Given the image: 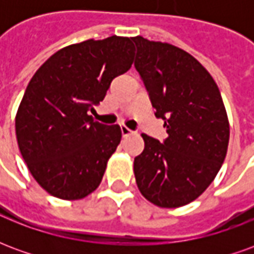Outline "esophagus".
Here are the masks:
<instances>
[{
  "instance_id": "obj_1",
  "label": "esophagus",
  "mask_w": 254,
  "mask_h": 254,
  "mask_svg": "<svg viewBox=\"0 0 254 254\" xmlns=\"http://www.w3.org/2000/svg\"><path fill=\"white\" fill-rule=\"evenodd\" d=\"M121 133L124 137H127V136H129V134H133L132 130H130V129L127 127H121Z\"/></svg>"
}]
</instances>
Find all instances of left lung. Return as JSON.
<instances>
[{
  "instance_id": "8db88e82",
  "label": "left lung",
  "mask_w": 254,
  "mask_h": 254,
  "mask_svg": "<svg viewBox=\"0 0 254 254\" xmlns=\"http://www.w3.org/2000/svg\"><path fill=\"white\" fill-rule=\"evenodd\" d=\"M133 42L134 66L169 134L163 143L141 134L144 151L133 163L136 184L155 205L182 207L209 187L223 165L230 138L227 113L215 80L193 56L143 36Z\"/></svg>"
}]
</instances>
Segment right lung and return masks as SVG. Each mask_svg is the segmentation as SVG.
Returning <instances> with one entry per match:
<instances>
[{
	"instance_id": "right-lung-1",
	"label": "right lung",
	"mask_w": 254,
	"mask_h": 254,
	"mask_svg": "<svg viewBox=\"0 0 254 254\" xmlns=\"http://www.w3.org/2000/svg\"><path fill=\"white\" fill-rule=\"evenodd\" d=\"M133 57L130 38L88 39L54 53L30 80L16 114V138L30 173L52 196L80 200L99 187L122 134L89 111Z\"/></svg>"
}]
</instances>
